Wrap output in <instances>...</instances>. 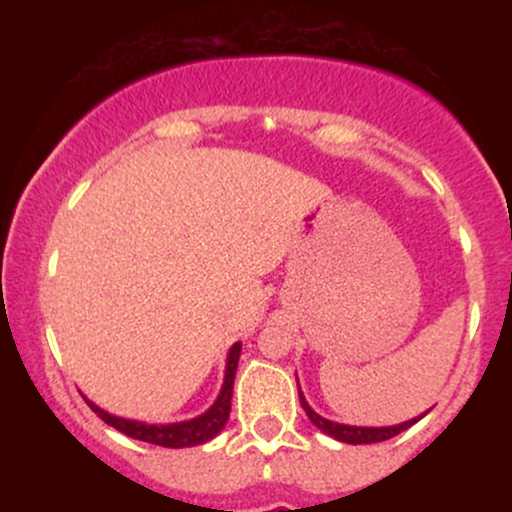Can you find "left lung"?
Listing matches in <instances>:
<instances>
[{
    "label": "left lung",
    "mask_w": 512,
    "mask_h": 512,
    "mask_svg": "<svg viewBox=\"0 0 512 512\" xmlns=\"http://www.w3.org/2000/svg\"><path fill=\"white\" fill-rule=\"evenodd\" d=\"M298 397H301V407L305 409V414H308V419L313 421V424L320 428L322 433H327V436H332L334 440H342V443H349V445H366V443H380V440H387V438H395L397 433L407 431L409 426H414L416 421L424 419L428 414H421L416 416V419H409L404 421V424H397V426H380V428H368V426H346V424H334L330 419H322L320 414H317L315 409H310V404L305 402L301 387H298Z\"/></svg>",
    "instance_id": "obj_1"
}]
</instances>
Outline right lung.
Wrapping results in <instances>:
<instances>
[{"label":"right lung","mask_w":512,"mask_h":512,"mask_svg":"<svg viewBox=\"0 0 512 512\" xmlns=\"http://www.w3.org/2000/svg\"><path fill=\"white\" fill-rule=\"evenodd\" d=\"M238 358H240V342L233 344L231 351H228L226 378H223L219 397H216V402L211 404L202 416H197V419L180 421V424H161V426L142 424V421H129V419H120V416L108 414V411L96 407V404L88 402V399L86 404L101 416L105 424L117 428V431L125 433V436L134 440L161 445V448H192V445H202L214 436H219L221 428L226 426L228 414H231V395H233V380H236Z\"/></svg>","instance_id":"right-lung-1"}]
</instances>
